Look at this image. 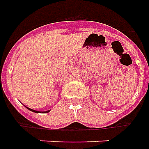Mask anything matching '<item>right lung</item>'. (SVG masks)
Returning a JSON list of instances; mask_svg holds the SVG:
<instances>
[{"label":"right lung","mask_w":149,"mask_h":149,"mask_svg":"<svg viewBox=\"0 0 149 149\" xmlns=\"http://www.w3.org/2000/svg\"><path fill=\"white\" fill-rule=\"evenodd\" d=\"M30 111H32V112H34V113H38L37 111H35V110H33V109H28ZM49 111H47V112H44V113H48Z\"/></svg>","instance_id":"obj_1"}]
</instances>
